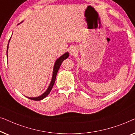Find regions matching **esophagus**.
Instances as JSON below:
<instances>
[{
    "mask_svg": "<svg viewBox=\"0 0 135 135\" xmlns=\"http://www.w3.org/2000/svg\"><path fill=\"white\" fill-rule=\"evenodd\" d=\"M76 52H77L76 49H75L74 48H73V49H71V50H70V53H71V56H74V55H75Z\"/></svg>",
    "mask_w": 135,
    "mask_h": 135,
    "instance_id": "1",
    "label": "esophagus"
}]
</instances>
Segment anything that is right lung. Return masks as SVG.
<instances>
[{
	"mask_svg": "<svg viewBox=\"0 0 135 135\" xmlns=\"http://www.w3.org/2000/svg\"><path fill=\"white\" fill-rule=\"evenodd\" d=\"M10 40H9V42H10ZM8 42V43H9ZM8 46H7V56L8 57V55H7V51H8ZM69 53L68 52H66L64 53L62 55V56H61L60 58H58L56 61V62H55V63L54 64V67H53V75H52V79H51V82L50 84L49 87H48L47 90H46V91L44 92V93L41 95L39 97H35V98H31V97H27V98L30 99H32V100H35V101H40V100H42V99H43L44 98H45L47 97V96L49 95L50 93V92L52 89L53 85H54V84H55V80H56V74L57 73H58V71L59 69H60L61 65V63L64 60H66V59H67L68 57H69Z\"/></svg>",
	"mask_w": 135,
	"mask_h": 135,
	"instance_id": "right-lung-1",
	"label": "right lung"
}]
</instances>
